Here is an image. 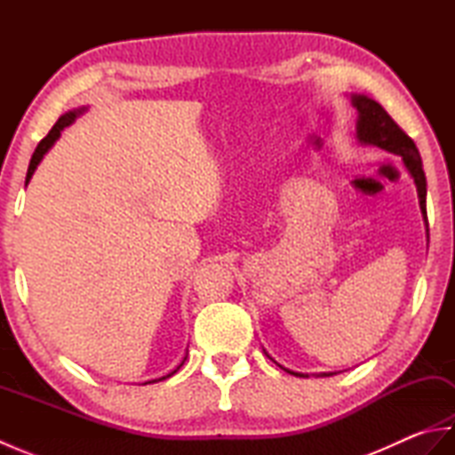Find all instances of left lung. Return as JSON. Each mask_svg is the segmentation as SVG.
I'll list each match as a JSON object with an SVG mask.
<instances>
[{"mask_svg":"<svg viewBox=\"0 0 455 455\" xmlns=\"http://www.w3.org/2000/svg\"><path fill=\"white\" fill-rule=\"evenodd\" d=\"M352 101H354V108L357 109V124H355L357 139L365 144H375V147L403 156L404 166H407L411 176L414 178V183H417L420 209H422L424 219H427V176H424L422 158L419 154L417 144L412 142L409 134L391 119V115L377 101L365 98V95H354ZM289 373L301 375L295 371H289Z\"/></svg>","mask_w":455,"mask_h":455,"instance_id":"left-lung-1","label":"left lung"}]
</instances>
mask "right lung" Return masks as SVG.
<instances>
[{"instance_id": "obj_1", "label": "right lung", "mask_w": 455, "mask_h": 455, "mask_svg": "<svg viewBox=\"0 0 455 455\" xmlns=\"http://www.w3.org/2000/svg\"><path fill=\"white\" fill-rule=\"evenodd\" d=\"M82 111H70V113H66V115H62L60 119H58L56 123H54V127L48 131V134L46 137L38 142V147L35 148V152H33V158H31V162H28V170H27V178H25V183H28V180H31V176L35 173V168L38 166V162L43 160V156L44 154L48 152V148L52 147V144L58 140V137H60V132L66 129V127H70V124L76 121V117H78ZM183 362H186V357H183ZM183 362L176 367V370H173L172 373H168V375H164V377H160V379H154V381H148V383H156V381H162V379H166V377H172L173 373H176L180 367L183 365Z\"/></svg>"}]
</instances>
